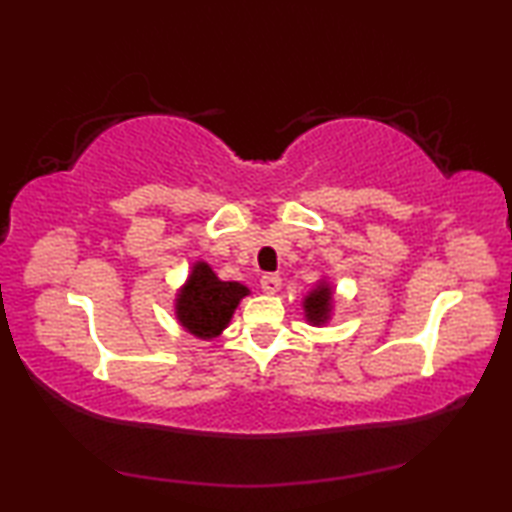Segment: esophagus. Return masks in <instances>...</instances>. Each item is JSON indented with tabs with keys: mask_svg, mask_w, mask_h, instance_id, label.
<instances>
[{
	"mask_svg": "<svg viewBox=\"0 0 512 512\" xmlns=\"http://www.w3.org/2000/svg\"><path fill=\"white\" fill-rule=\"evenodd\" d=\"M259 287H262L266 293H277L282 287V277L277 273H264L262 280H259Z\"/></svg>",
	"mask_w": 512,
	"mask_h": 512,
	"instance_id": "1",
	"label": "esophagus"
}]
</instances>
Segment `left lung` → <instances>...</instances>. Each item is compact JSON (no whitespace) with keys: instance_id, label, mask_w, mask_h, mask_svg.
Masks as SVG:
<instances>
[{"instance_id":"left-lung-1","label":"left lung","mask_w":512,"mask_h":512,"mask_svg":"<svg viewBox=\"0 0 512 512\" xmlns=\"http://www.w3.org/2000/svg\"><path fill=\"white\" fill-rule=\"evenodd\" d=\"M329 300H332V291L327 287H318L307 296L305 311L311 323H325L329 314Z\"/></svg>"}]
</instances>
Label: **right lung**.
Wrapping results in <instances>:
<instances>
[{"label":"right lung","mask_w":512,"mask_h":512,"mask_svg":"<svg viewBox=\"0 0 512 512\" xmlns=\"http://www.w3.org/2000/svg\"><path fill=\"white\" fill-rule=\"evenodd\" d=\"M246 293V287L237 282H221L210 266L198 262L187 287L180 291L176 314L189 332L201 339H212L230 323L239 300Z\"/></svg>","instance_id":"obj_1"}]
</instances>
